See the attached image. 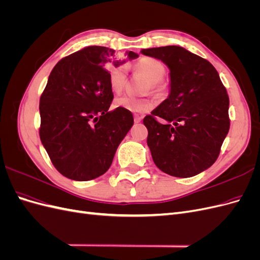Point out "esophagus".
<instances>
[{"instance_id":"esophagus-1","label":"esophagus","mask_w":260,"mask_h":260,"mask_svg":"<svg viewBox=\"0 0 260 260\" xmlns=\"http://www.w3.org/2000/svg\"><path fill=\"white\" fill-rule=\"evenodd\" d=\"M142 120V116H139V115H135V122L138 123Z\"/></svg>"}]
</instances>
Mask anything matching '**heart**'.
Masks as SVG:
<instances>
[{"instance_id": "1", "label": "heart", "mask_w": 260, "mask_h": 260, "mask_svg": "<svg viewBox=\"0 0 260 260\" xmlns=\"http://www.w3.org/2000/svg\"><path fill=\"white\" fill-rule=\"evenodd\" d=\"M136 68L140 73L145 75L149 80L148 90H152L157 95H162L167 91V85L162 80L166 75V68L160 60L153 57H141L137 61ZM125 82H127V66L120 65L109 70L108 84L113 93H120L124 88ZM114 106L131 113H145L151 111L155 106V101L149 98L122 95L115 100Z\"/></svg>"}]
</instances>
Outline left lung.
<instances>
[{
    "mask_svg": "<svg viewBox=\"0 0 260 260\" xmlns=\"http://www.w3.org/2000/svg\"><path fill=\"white\" fill-rule=\"evenodd\" d=\"M142 54L161 59L170 69L169 98L143 119L152 158L170 176L199 175L217 160L229 132L225 86L207 59L181 46L146 49Z\"/></svg>",
    "mask_w": 260,
    "mask_h": 260,
    "instance_id": "left-lung-1",
    "label": "left lung"
}]
</instances>
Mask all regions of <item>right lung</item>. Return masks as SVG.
<instances>
[{
    "label": "right lung",
    "mask_w": 260,
    "mask_h": 260,
    "mask_svg": "<svg viewBox=\"0 0 260 260\" xmlns=\"http://www.w3.org/2000/svg\"><path fill=\"white\" fill-rule=\"evenodd\" d=\"M130 59L138 57L129 52ZM115 51L89 46L54 66L40 98L41 142L59 174L76 181L95 179L111 167L118 145L133 125L131 112L108 109L109 64Z\"/></svg>",
    "instance_id": "1"
}]
</instances>
